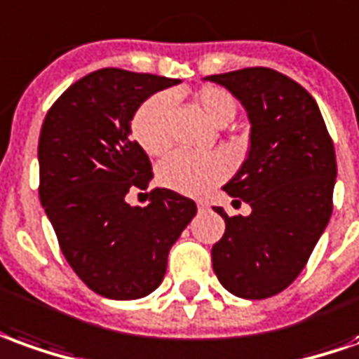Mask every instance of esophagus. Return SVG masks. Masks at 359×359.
Instances as JSON below:
<instances>
[{
    "mask_svg": "<svg viewBox=\"0 0 359 359\" xmlns=\"http://www.w3.org/2000/svg\"><path fill=\"white\" fill-rule=\"evenodd\" d=\"M197 207H199V211H205V209H209V203L207 201H197Z\"/></svg>",
    "mask_w": 359,
    "mask_h": 359,
    "instance_id": "esophagus-1",
    "label": "esophagus"
}]
</instances>
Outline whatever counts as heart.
<instances>
[{
  "mask_svg": "<svg viewBox=\"0 0 359 359\" xmlns=\"http://www.w3.org/2000/svg\"><path fill=\"white\" fill-rule=\"evenodd\" d=\"M195 107L215 127H224L236 115V101L219 86H205L194 95ZM174 100L170 93H156L137 109L133 117V135L140 148L150 156L164 154L172 144ZM231 172V162L222 154L195 156L174 152L158 168V182L184 195H205Z\"/></svg>",
  "mask_w": 359,
  "mask_h": 359,
  "instance_id": "1",
  "label": "heart"
}]
</instances>
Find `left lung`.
Returning <instances> with one entry per match:
<instances>
[{
  "label": "left lung",
  "mask_w": 359,
  "mask_h": 359,
  "mask_svg": "<svg viewBox=\"0 0 359 359\" xmlns=\"http://www.w3.org/2000/svg\"><path fill=\"white\" fill-rule=\"evenodd\" d=\"M231 91L250 118V152L222 189L252 207L229 217L212 246L222 287L242 299H268L303 271L332 215L336 154L320 109L303 86L271 68L207 76ZM241 203V201H238Z\"/></svg>",
  "instance_id": "8db88e82"
}]
</instances>
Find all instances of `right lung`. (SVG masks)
I'll list each match as a JSON object with an SVG mask.
<instances>
[{
  "mask_svg": "<svg viewBox=\"0 0 359 359\" xmlns=\"http://www.w3.org/2000/svg\"><path fill=\"white\" fill-rule=\"evenodd\" d=\"M180 80L121 68L72 83L44 117L39 195L62 254L78 278L115 301L147 297L164 279L170 248L197 205L158 187L147 207L127 203L147 189L152 165L130 140V121L156 91Z\"/></svg>",
  "mask_w": 359,
  "mask_h": 359,
  "instance_id": "add662e5",
  "label": "right lung"
}]
</instances>
